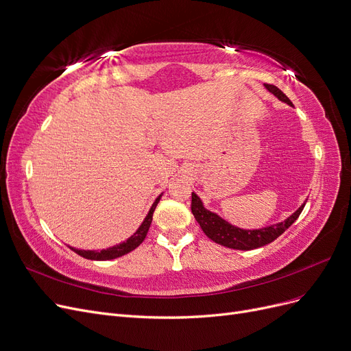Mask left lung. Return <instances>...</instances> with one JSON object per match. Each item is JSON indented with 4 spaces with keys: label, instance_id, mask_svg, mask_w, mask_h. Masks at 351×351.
Returning <instances> with one entry per match:
<instances>
[{
    "label": "left lung",
    "instance_id": "8db88e82",
    "mask_svg": "<svg viewBox=\"0 0 351 351\" xmlns=\"http://www.w3.org/2000/svg\"><path fill=\"white\" fill-rule=\"evenodd\" d=\"M265 86L269 93L274 94L276 98H279L285 104H288L291 107L293 106L291 99L285 95L278 86L270 85V84H265ZM304 206H305V202L292 215H289L287 219H285V221L265 227V228H257V230H243L230 224L224 218H221L210 210H206L201 198L195 192H192L191 210L193 217H195V219L198 221L199 227L206 234V237L211 239L213 241L221 244L228 249L253 250L276 240L282 232L287 231L296 221V218L302 213Z\"/></svg>",
    "mask_w": 351,
    "mask_h": 351
}]
</instances>
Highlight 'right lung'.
I'll return each mask as SVG.
<instances>
[{"label":"right lung","instance_id":"right-lung-1","mask_svg":"<svg viewBox=\"0 0 351 351\" xmlns=\"http://www.w3.org/2000/svg\"><path fill=\"white\" fill-rule=\"evenodd\" d=\"M160 198H162V195H159L158 198H156V201L153 202L149 214L145 218V221L141 223V226L137 228V231L134 232V234L132 237H128L125 241L117 244V245H112V247H110V249L99 250V252L98 250H80V249L71 247V245H69V249L73 250L76 254H80V256H82L85 258H89V261H112V258L121 257V256L130 253L132 250H134L136 247H138V245L143 243V240L146 239L149 227H150L152 219H153L154 208H156V205L159 204Z\"/></svg>","mask_w":351,"mask_h":351}]
</instances>
